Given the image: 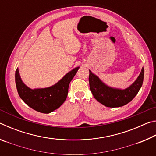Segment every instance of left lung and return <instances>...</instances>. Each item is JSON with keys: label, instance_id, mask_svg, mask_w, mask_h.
I'll return each mask as SVG.
<instances>
[{"label": "left lung", "instance_id": "obj_1", "mask_svg": "<svg viewBox=\"0 0 156 156\" xmlns=\"http://www.w3.org/2000/svg\"><path fill=\"white\" fill-rule=\"evenodd\" d=\"M144 70L142 68L136 80L125 89L107 86L89 70V87L94 97L100 103L107 107H120L129 103L134 98L142 85Z\"/></svg>", "mask_w": 156, "mask_h": 156}]
</instances>
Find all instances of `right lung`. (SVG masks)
<instances>
[{"instance_id":"add662e5","label":"right lung","mask_w":156,"mask_h":156,"mask_svg":"<svg viewBox=\"0 0 156 156\" xmlns=\"http://www.w3.org/2000/svg\"><path fill=\"white\" fill-rule=\"evenodd\" d=\"M76 67L54 85L46 88L31 89L23 83L17 68L15 73L16 85L20 98L29 107L37 112L49 113L57 109L65 101L70 82L77 73Z\"/></svg>"}]
</instances>
